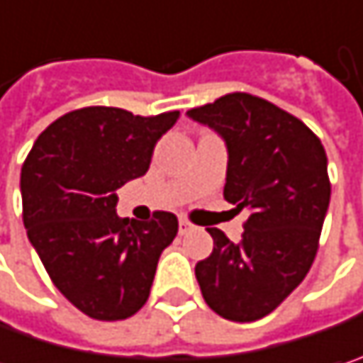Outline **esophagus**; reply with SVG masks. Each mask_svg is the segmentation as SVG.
Masks as SVG:
<instances>
[{"label": "esophagus", "mask_w": 363, "mask_h": 363, "mask_svg": "<svg viewBox=\"0 0 363 363\" xmlns=\"http://www.w3.org/2000/svg\"><path fill=\"white\" fill-rule=\"evenodd\" d=\"M191 230H193V224H191L189 220H181V222H179V233H181V235H186V233H191Z\"/></svg>", "instance_id": "1"}]
</instances>
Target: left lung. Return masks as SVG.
I'll return each mask as SVG.
<instances>
[{
  "mask_svg": "<svg viewBox=\"0 0 363 363\" xmlns=\"http://www.w3.org/2000/svg\"><path fill=\"white\" fill-rule=\"evenodd\" d=\"M186 114L224 139V199L237 212L249 210L239 243L208 230L214 251L195 266L201 295L226 320H259L312 268L330 203L326 151L299 118L249 93H228Z\"/></svg>",
  "mask_w": 363,
  "mask_h": 363,
  "instance_id": "obj_1",
  "label": "left lung"
}]
</instances>
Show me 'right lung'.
<instances>
[{
  "label": "right lung",
  "instance_id": "obj_1",
  "mask_svg": "<svg viewBox=\"0 0 363 363\" xmlns=\"http://www.w3.org/2000/svg\"><path fill=\"white\" fill-rule=\"evenodd\" d=\"M177 120L179 112L81 108L51 122L24 160L28 241L57 291L93 320H124L145 306L157 259L179 233L170 212L149 222L116 214V191L147 172L157 139Z\"/></svg>",
  "mask_w": 363,
  "mask_h": 363
}]
</instances>
